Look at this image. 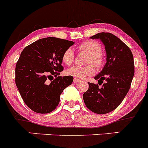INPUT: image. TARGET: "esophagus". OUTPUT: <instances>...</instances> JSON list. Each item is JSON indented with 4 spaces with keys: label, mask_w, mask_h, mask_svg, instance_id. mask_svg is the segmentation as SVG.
Returning a JSON list of instances; mask_svg holds the SVG:
<instances>
[{
    "label": "esophagus",
    "mask_w": 148,
    "mask_h": 148,
    "mask_svg": "<svg viewBox=\"0 0 148 148\" xmlns=\"http://www.w3.org/2000/svg\"><path fill=\"white\" fill-rule=\"evenodd\" d=\"M79 81H80V80L78 79V78H74V79H73V82L74 83H78V82H79Z\"/></svg>",
    "instance_id": "esophagus-1"
}]
</instances>
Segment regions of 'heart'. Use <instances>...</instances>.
<instances>
[{"mask_svg":"<svg viewBox=\"0 0 148 148\" xmlns=\"http://www.w3.org/2000/svg\"><path fill=\"white\" fill-rule=\"evenodd\" d=\"M77 49L81 53L87 54L86 59V66H73L66 70L67 75L77 78H84L94 75L95 66L99 68L104 64V56L101 52L100 44L94 40H86L77 46ZM62 61L65 65L70 66L74 62V53L71 49H67L62 55ZM93 65L92 66V64Z\"/></svg>","mask_w":148,"mask_h":148,"instance_id":"1","label":"heart"}]
</instances>
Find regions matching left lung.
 Wrapping results in <instances>:
<instances>
[{
	"instance_id": "obj_1",
	"label": "left lung",
	"mask_w": 148,
	"mask_h": 148,
	"mask_svg": "<svg viewBox=\"0 0 148 148\" xmlns=\"http://www.w3.org/2000/svg\"><path fill=\"white\" fill-rule=\"evenodd\" d=\"M99 39L105 46L106 64L94 77L105 83L99 85L88 83V89L83 95L86 106L97 114L114 110L122 102L130 88L134 75V63L132 51L119 38L110 33H100L91 36Z\"/></svg>"
}]
</instances>
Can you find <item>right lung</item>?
Listing matches in <instances>:
<instances>
[{"mask_svg": "<svg viewBox=\"0 0 148 148\" xmlns=\"http://www.w3.org/2000/svg\"><path fill=\"white\" fill-rule=\"evenodd\" d=\"M74 42L54 37L39 39L26 46L15 68V82L24 102L38 113H49L60 103L63 90L73 77L59 76L64 70L62 55ZM56 78L49 84L47 80Z\"/></svg>", "mask_w": 148, "mask_h": 148, "instance_id": "1", "label": "right lung"}]
</instances>
